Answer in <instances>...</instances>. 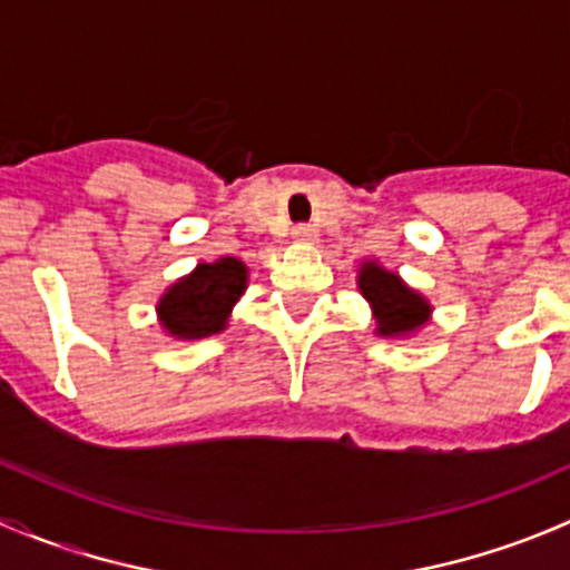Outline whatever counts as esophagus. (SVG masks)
I'll list each match as a JSON object with an SVG mask.
<instances>
[{
	"mask_svg": "<svg viewBox=\"0 0 570 570\" xmlns=\"http://www.w3.org/2000/svg\"><path fill=\"white\" fill-rule=\"evenodd\" d=\"M292 237L297 239V243H317V228H312V226H295L292 228Z\"/></svg>",
	"mask_w": 570,
	"mask_h": 570,
	"instance_id": "esophagus-1",
	"label": "esophagus"
}]
</instances>
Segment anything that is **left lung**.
Listing matches in <instances>:
<instances>
[{
    "label": "left lung",
    "instance_id": "1",
    "mask_svg": "<svg viewBox=\"0 0 570 570\" xmlns=\"http://www.w3.org/2000/svg\"><path fill=\"white\" fill-rule=\"evenodd\" d=\"M358 289L370 301L381 336H411L430 320V306L396 273H389L377 262H364L358 269Z\"/></svg>",
    "mask_w": 570,
    "mask_h": 570
}]
</instances>
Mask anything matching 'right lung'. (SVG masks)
Wrapping results in <instances>:
<instances>
[{"mask_svg":"<svg viewBox=\"0 0 570 570\" xmlns=\"http://www.w3.org/2000/svg\"><path fill=\"white\" fill-rule=\"evenodd\" d=\"M248 286V267L226 256L212 264H198L178 278L157 303L159 322L176 338H204L226 331L234 303Z\"/></svg>","mask_w":570,"mask_h":570,"instance_id":"add662e5","label":"right lung"}]
</instances>
